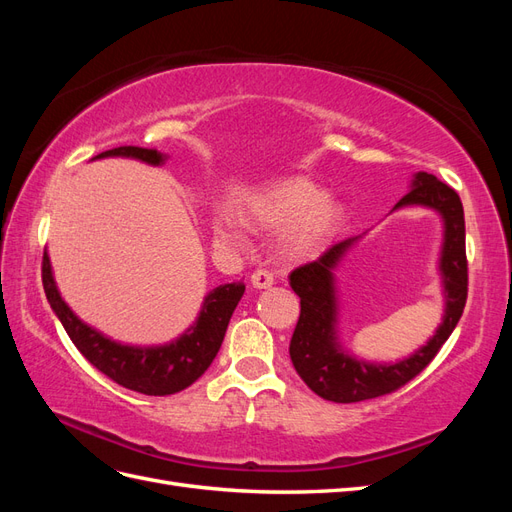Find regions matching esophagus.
<instances>
[{"label":"esophagus","mask_w":512,"mask_h":512,"mask_svg":"<svg viewBox=\"0 0 512 512\" xmlns=\"http://www.w3.org/2000/svg\"><path fill=\"white\" fill-rule=\"evenodd\" d=\"M252 286H254V288H258V290H262V288H271V286H273V273L258 269V271L252 275Z\"/></svg>","instance_id":"34e87169"}]
</instances>
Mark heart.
<instances>
[{
	"instance_id": "heart-1",
	"label": "heart",
	"mask_w": 512,
	"mask_h": 512,
	"mask_svg": "<svg viewBox=\"0 0 512 512\" xmlns=\"http://www.w3.org/2000/svg\"><path fill=\"white\" fill-rule=\"evenodd\" d=\"M254 224L286 230L284 254L288 258L314 256L344 224V207L305 177H290L258 192L250 203ZM213 235L226 247L243 250L247 237L237 213L222 209L213 220Z\"/></svg>"
}]
</instances>
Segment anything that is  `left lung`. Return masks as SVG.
Masks as SVG:
<instances>
[{"label": "left lung", "instance_id": "8db88e82", "mask_svg": "<svg viewBox=\"0 0 512 512\" xmlns=\"http://www.w3.org/2000/svg\"><path fill=\"white\" fill-rule=\"evenodd\" d=\"M425 207L442 218V250L438 271L444 292V316L427 344L395 363L363 361L339 342V299L335 271L363 235L335 243L316 262L294 269L290 286L301 299V316L290 339V359L303 382L322 399L335 404L374 399L410 382L433 361L457 327L468 297L466 222L453 188L438 177L416 173L408 194L393 207Z\"/></svg>", "mask_w": 512, "mask_h": 512}]
</instances>
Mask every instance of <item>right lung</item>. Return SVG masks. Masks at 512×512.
Returning a JSON list of instances; mask_svg holds the SVG:
<instances>
[{"label":"right lung","instance_id":"add662e5","mask_svg":"<svg viewBox=\"0 0 512 512\" xmlns=\"http://www.w3.org/2000/svg\"><path fill=\"white\" fill-rule=\"evenodd\" d=\"M100 158H132L149 166H162L168 160L166 153L143 147L108 149L94 160ZM42 284L55 316L64 324L72 344L91 365L130 391L160 397L188 389L205 374L224 342L230 316L245 292L243 282L213 288L200 305L196 322L173 342L160 346H130L106 337L72 312L55 284L49 252H44L42 258Z\"/></svg>","mask_w":512,"mask_h":512}]
</instances>
